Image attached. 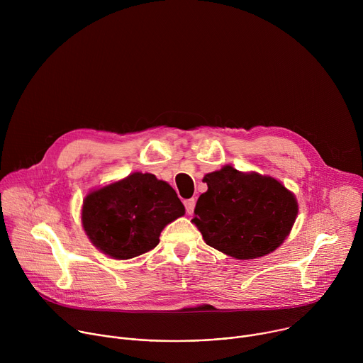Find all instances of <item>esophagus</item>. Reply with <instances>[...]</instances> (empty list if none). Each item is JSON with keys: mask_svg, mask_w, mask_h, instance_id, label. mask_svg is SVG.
<instances>
[{"mask_svg": "<svg viewBox=\"0 0 363 363\" xmlns=\"http://www.w3.org/2000/svg\"><path fill=\"white\" fill-rule=\"evenodd\" d=\"M184 205H185V210L188 214H192L194 213V208H195V199L191 198V199H186L184 201Z\"/></svg>", "mask_w": 363, "mask_h": 363, "instance_id": "1", "label": "esophagus"}]
</instances>
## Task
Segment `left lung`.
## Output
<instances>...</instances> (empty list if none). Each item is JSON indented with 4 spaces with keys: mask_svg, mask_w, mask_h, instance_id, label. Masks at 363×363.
I'll list each match as a JSON object with an SVG mask.
<instances>
[{
    "mask_svg": "<svg viewBox=\"0 0 363 363\" xmlns=\"http://www.w3.org/2000/svg\"><path fill=\"white\" fill-rule=\"evenodd\" d=\"M202 181L208 189L196 201L192 223L210 247L251 260L274 251L290 234L298 206L277 179L225 165Z\"/></svg>",
    "mask_w": 363,
    "mask_h": 363,
    "instance_id": "obj_1",
    "label": "left lung"
}]
</instances>
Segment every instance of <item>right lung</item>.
<instances>
[{
	"label": "right lung",
	"instance_id": "1",
	"mask_svg": "<svg viewBox=\"0 0 363 363\" xmlns=\"http://www.w3.org/2000/svg\"><path fill=\"white\" fill-rule=\"evenodd\" d=\"M184 214L185 206L169 184L133 172L87 194L82 225L97 250L129 260L157 247L161 231Z\"/></svg>",
	"mask_w": 363,
	"mask_h": 363
}]
</instances>
